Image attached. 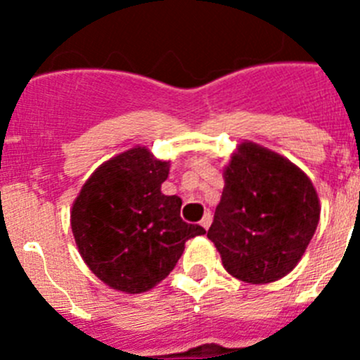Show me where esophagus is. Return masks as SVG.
Returning a JSON list of instances; mask_svg holds the SVG:
<instances>
[{
	"label": "esophagus",
	"instance_id": "esophagus-1",
	"mask_svg": "<svg viewBox=\"0 0 360 360\" xmlns=\"http://www.w3.org/2000/svg\"><path fill=\"white\" fill-rule=\"evenodd\" d=\"M210 223H212V216H210V214H209V212H207V214H205V216H203V217H202L200 224H202V228H205V230H209Z\"/></svg>",
	"mask_w": 360,
	"mask_h": 360
}]
</instances>
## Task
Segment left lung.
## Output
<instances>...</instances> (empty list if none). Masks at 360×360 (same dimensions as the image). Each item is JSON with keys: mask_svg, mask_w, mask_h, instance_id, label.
Masks as SVG:
<instances>
[{"mask_svg": "<svg viewBox=\"0 0 360 360\" xmlns=\"http://www.w3.org/2000/svg\"><path fill=\"white\" fill-rule=\"evenodd\" d=\"M224 188L207 237L224 270L248 284H270L294 270L310 244L321 202L291 160L244 141L223 169Z\"/></svg>", "mask_w": 360, "mask_h": 360, "instance_id": "8db88e82", "label": "left lung"}]
</instances>
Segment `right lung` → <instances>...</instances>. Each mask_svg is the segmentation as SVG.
I'll list each match as a JSON object with an SVG mask.
<instances>
[{"instance_id":"right-lung-1","label":"right lung","mask_w":360,"mask_h":360,"mask_svg":"<svg viewBox=\"0 0 360 360\" xmlns=\"http://www.w3.org/2000/svg\"><path fill=\"white\" fill-rule=\"evenodd\" d=\"M169 169L146 146L130 148L97 167L72 202L76 248L111 289L150 291L174 270L186 240L205 233L181 219L177 195L162 193Z\"/></svg>"}]
</instances>
